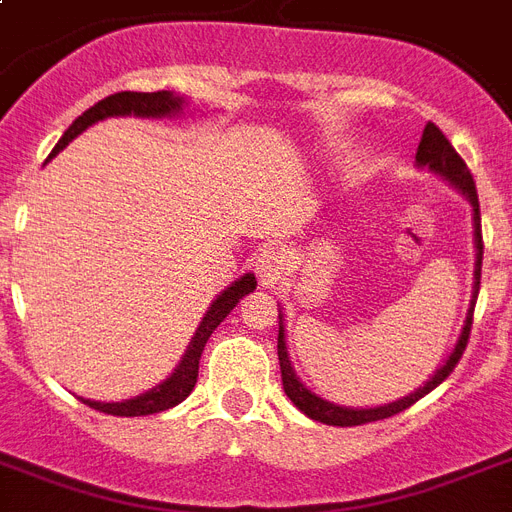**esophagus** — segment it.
I'll use <instances>...</instances> for the list:
<instances>
[{
  "label": "esophagus",
  "mask_w": 512,
  "mask_h": 512,
  "mask_svg": "<svg viewBox=\"0 0 512 512\" xmlns=\"http://www.w3.org/2000/svg\"><path fill=\"white\" fill-rule=\"evenodd\" d=\"M255 273L263 287L271 289L273 284H279V279L287 273V255L279 247H265L257 252Z\"/></svg>",
  "instance_id": "obj_1"
}]
</instances>
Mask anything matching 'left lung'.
<instances>
[{"label":"left lung","mask_w":512,"mask_h":512,"mask_svg":"<svg viewBox=\"0 0 512 512\" xmlns=\"http://www.w3.org/2000/svg\"><path fill=\"white\" fill-rule=\"evenodd\" d=\"M417 164L420 167H430L438 175H444L452 185H457L465 196L473 204V228H476V284H473V305L468 311V321L462 327L460 342L454 345L452 356L441 369H438L433 377L428 380V385L420 390H414L412 396L401 398L396 404L377 406V409H345V406H335L324 401V398L313 396L311 390L305 388L303 382L297 380V374L292 372V364H289L287 356V340H284V324L279 327V366H281V382H284V393L289 396V401L300 409L303 414H308L311 420H319L324 425H340V428H353V425H366V422L388 420L393 414L404 412L412 404H417L422 396H428L430 390L438 388L441 382L454 372V366L462 358L465 348H468L470 340V327H473V311H476V297L478 289H481V260H484V236H481V209H478V193L476 183H473V175H470L468 164L462 162V156L454 151V146L446 140V135L438 130L436 124L428 122L425 130H422V140L417 146Z\"/></svg>","instance_id":"1"}]
</instances>
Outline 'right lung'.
I'll return each mask as SVG.
<instances>
[{
    "label": "right lung",
    "mask_w": 512,
    "mask_h": 512,
    "mask_svg": "<svg viewBox=\"0 0 512 512\" xmlns=\"http://www.w3.org/2000/svg\"><path fill=\"white\" fill-rule=\"evenodd\" d=\"M183 106V100L175 98L172 92L159 90V92H116V95H108V98L98 100L95 106L87 108L79 119H76L66 132H63V138L58 140V146L52 148L50 159L58 151L71 143V140L84 132L90 124L100 122V119H108V116H167V114H177ZM257 281L252 273L247 276H241L236 284L225 289L223 295L217 297L212 308L207 311L204 321H201V327L196 329V337L191 340L188 350H185L183 361L175 369L170 380L162 382V385H156L154 390H148L143 396L130 398V401H122V404H100V401H90V398H82L84 404L90 406V409H98L103 414H116V417H143V414H156L164 412V409H170V406L180 404L188 398V393L196 385V377H199V358L201 350L207 345L209 335L215 332L217 324L228 316V313L241 303V297H247L249 292H255Z\"/></svg>",
    "instance_id": "add662e5"
}]
</instances>
